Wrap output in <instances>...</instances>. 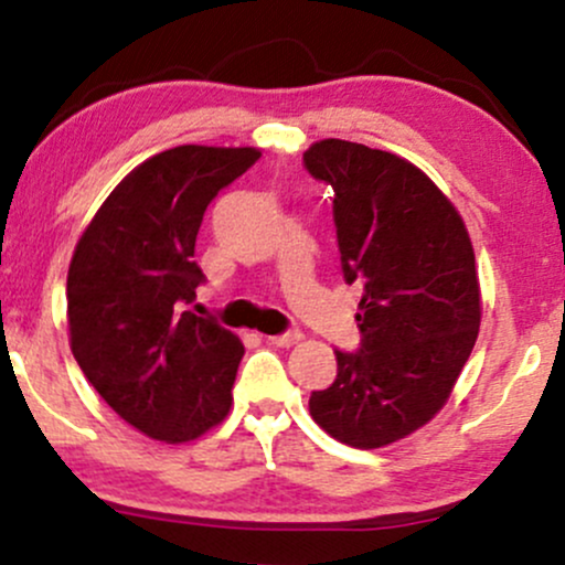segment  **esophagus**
Wrapping results in <instances>:
<instances>
[{"instance_id": "obj_1", "label": "esophagus", "mask_w": 565, "mask_h": 565, "mask_svg": "<svg viewBox=\"0 0 565 565\" xmlns=\"http://www.w3.org/2000/svg\"><path fill=\"white\" fill-rule=\"evenodd\" d=\"M300 340H302L300 332H287V334L268 337L270 345H276V348H291V345H297V342H300Z\"/></svg>"}]
</instances>
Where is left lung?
Segmentation results:
<instances>
[{"label":"left lung","instance_id":"left-lung-1","mask_svg":"<svg viewBox=\"0 0 565 565\" xmlns=\"http://www.w3.org/2000/svg\"><path fill=\"white\" fill-rule=\"evenodd\" d=\"M334 188L348 284H361V350L337 355V377L310 395L321 430L382 449L446 406L481 329V284L470 233L440 188L391 151L327 138L305 151Z\"/></svg>","mask_w":565,"mask_h":565}]
</instances>
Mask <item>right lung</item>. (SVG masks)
Instances as JSON below:
<instances>
[{
    "mask_svg": "<svg viewBox=\"0 0 565 565\" xmlns=\"http://www.w3.org/2000/svg\"><path fill=\"white\" fill-rule=\"evenodd\" d=\"M260 148L178 146L146 159L108 193L68 265V342L100 398L164 444L196 440L228 417L244 345L183 310L206 206L260 159Z\"/></svg>",
    "mask_w": 565,
    "mask_h": 565,
    "instance_id": "add662e5",
    "label": "right lung"
}]
</instances>
